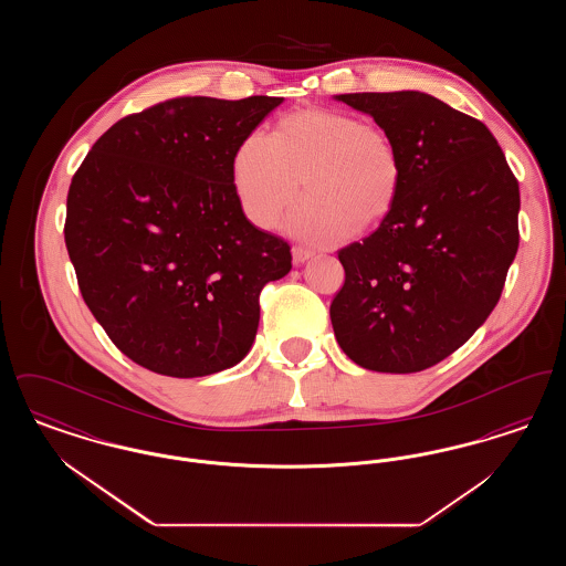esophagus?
I'll list each match as a JSON object with an SVG mask.
<instances>
[{
	"label": "esophagus",
	"instance_id": "obj_1",
	"mask_svg": "<svg viewBox=\"0 0 566 566\" xmlns=\"http://www.w3.org/2000/svg\"><path fill=\"white\" fill-rule=\"evenodd\" d=\"M314 256V252L310 250V248H303V245H293V261H295V265H301V263H305L307 259H312Z\"/></svg>",
	"mask_w": 566,
	"mask_h": 566
}]
</instances>
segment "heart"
<instances>
[{
    "label": "heart",
    "instance_id": "obj_1",
    "mask_svg": "<svg viewBox=\"0 0 566 566\" xmlns=\"http://www.w3.org/2000/svg\"><path fill=\"white\" fill-rule=\"evenodd\" d=\"M231 174L243 214L261 229L280 224L303 180L310 197L291 229L326 242L386 220L401 189V157L381 127L342 109L305 108L282 116L270 137H243Z\"/></svg>",
    "mask_w": 566,
    "mask_h": 566
}]
</instances>
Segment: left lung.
Wrapping results in <instances>:
<instances>
[{"instance_id":"left-lung-1","label":"left lung","mask_w":566,"mask_h":566,"mask_svg":"<svg viewBox=\"0 0 566 566\" xmlns=\"http://www.w3.org/2000/svg\"><path fill=\"white\" fill-rule=\"evenodd\" d=\"M374 116L401 157L392 212L339 250L331 303L342 350L369 371L416 374L457 352L499 303L520 233V189L482 120L420 91L335 95Z\"/></svg>"}]
</instances>
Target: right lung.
<instances>
[{"label":"right lung","instance_id":"obj_1","mask_svg":"<svg viewBox=\"0 0 566 566\" xmlns=\"http://www.w3.org/2000/svg\"><path fill=\"white\" fill-rule=\"evenodd\" d=\"M282 97H176L102 135L67 192L65 245L82 298L114 346L169 377L238 365L291 245L256 229L233 155Z\"/></svg>","mask_w":566,"mask_h":566}]
</instances>
